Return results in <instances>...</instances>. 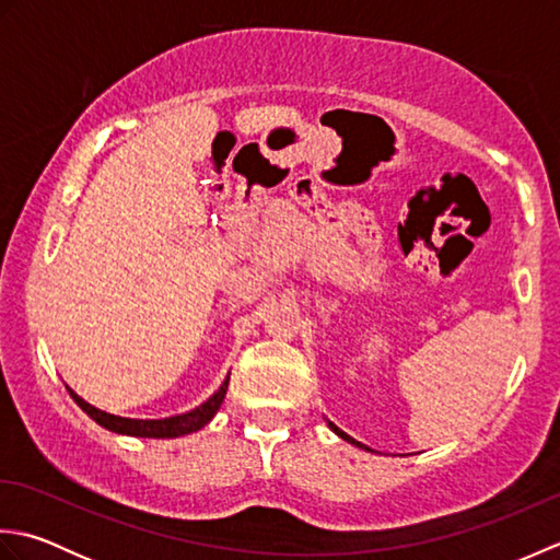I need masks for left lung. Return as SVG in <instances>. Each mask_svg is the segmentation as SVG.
Here are the masks:
<instances>
[{"label":"left lung","instance_id":"1","mask_svg":"<svg viewBox=\"0 0 560 560\" xmlns=\"http://www.w3.org/2000/svg\"><path fill=\"white\" fill-rule=\"evenodd\" d=\"M329 423V428H331V431H335L339 438H343V440H347V443H351V445H355V447H365L363 443H359V440H353L351 435H347V433H343V431H339V428L335 425V423H331V421H327ZM365 450H371V447H365ZM373 452V450H371Z\"/></svg>","mask_w":560,"mask_h":560}]
</instances>
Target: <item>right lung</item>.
<instances>
[{"mask_svg":"<svg viewBox=\"0 0 560 560\" xmlns=\"http://www.w3.org/2000/svg\"><path fill=\"white\" fill-rule=\"evenodd\" d=\"M225 389H229V377L223 380V385L213 392V395L205 404H201V407L187 411V413L171 416V419H147V421L144 419H122V416L105 413L96 407H91L89 401H83L74 389H69V395L83 411L91 416L93 421L103 428H108V431H113V433L137 435V438H177V435L197 433L199 428H205L213 419V416H217L219 407L223 404Z\"/></svg>","mask_w":560,"mask_h":560,"instance_id":"right-lung-1","label":"right lung"}]
</instances>
